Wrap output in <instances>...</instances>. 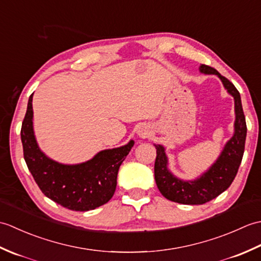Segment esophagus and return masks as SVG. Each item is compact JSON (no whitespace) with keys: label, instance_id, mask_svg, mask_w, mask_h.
I'll return each mask as SVG.
<instances>
[{"label":"esophagus","instance_id":"obj_1","mask_svg":"<svg viewBox=\"0 0 261 261\" xmlns=\"http://www.w3.org/2000/svg\"><path fill=\"white\" fill-rule=\"evenodd\" d=\"M138 135H139L140 137H148L149 135H150V131H148L146 127H140V129L138 130Z\"/></svg>","mask_w":261,"mask_h":261}]
</instances>
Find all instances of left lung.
<instances>
[{"instance_id":"obj_1","label":"left lung","mask_w":261,"mask_h":261,"mask_svg":"<svg viewBox=\"0 0 261 261\" xmlns=\"http://www.w3.org/2000/svg\"><path fill=\"white\" fill-rule=\"evenodd\" d=\"M199 71L203 74L218 76L222 81L225 90L233 96L236 111L234 135L226 142L216 162L201 177L194 180H181L171 174L167 167L168 159L165 148L162 145H154L157 149L154 179L158 190L169 201L187 205H199L210 202L228 190L241 164L247 136L246 118L243 114L240 93L236 86L218 70L207 65L199 66Z\"/></svg>"}]
</instances>
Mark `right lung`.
<instances>
[{"mask_svg": "<svg viewBox=\"0 0 261 261\" xmlns=\"http://www.w3.org/2000/svg\"><path fill=\"white\" fill-rule=\"evenodd\" d=\"M32 95L22 122L21 141L23 156L31 175L45 195L62 206L73 211L94 210L112 198L121 164L135 141L96 153L88 162L64 165L48 158L38 147L33 134Z\"/></svg>", "mask_w": 261, "mask_h": 261, "instance_id": "right-lung-1", "label": "right lung"}]
</instances>
